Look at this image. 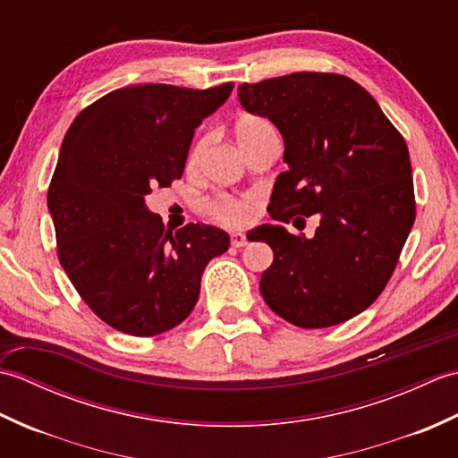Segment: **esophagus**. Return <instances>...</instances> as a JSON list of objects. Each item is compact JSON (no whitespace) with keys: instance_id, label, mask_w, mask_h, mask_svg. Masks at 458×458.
<instances>
[{"instance_id":"esophagus-1","label":"esophagus","mask_w":458,"mask_h":458,"mask_svg":"<svg viewBox=\"0 0 458 458\" xmlns=\"http://www.w3.org/2000/svg\"><path fill=\"white\" fill-rule=\"evenodd\" d=\"M230 244L234 248H244L248 244V238L244 234H240V232H236V234L230 236Z\"/></svg>"}]
</instances>
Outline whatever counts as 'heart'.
Returning <instances> with one entry per match:
<instances>
[{
    "label": "heart",
    "instance_id": "heart-1",
    "mask_svg": "<svg viewBox=\"0 0 458 458\" xmlns=\"http://www.w3.org/2000/svg\"><path fill=\"white\" fill-rule=\"evenodd\" d=\"M274 133H276L274 125L256 114L240 115L234 123V140H236L238 149L244 153V157L261 140H266L267 135H274ZM207 145H208V135H202V138H199L192 143V148L187 155L189 171L197 167L202 151L207 149ZM256 208H258V200L254 197H220V199H214L208 204L210 216L230 228H240L250 224L251 218H254Z\"/></svg>",
    "mask_w": 458,
    "mask_h": 458
}]
</instances>
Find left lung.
Instances as JSON below:
<instances>
[{"instance_id":"1","label":"left lung","mask_w":458,"mask_h":458,"mask_svg":"<svg viewBox=\"0 0 458 458\" xmlns=\"http://www.w3.org/2000/svg\"><path fill=\"white\" fill-rule=\"evenodd\" d=\"M251 114L284 135L269 216L317 214L313 238L264 226L274 250L261 274L267 307L301 328L340 325L368 309L390 281L415 220L403 135L362 86L335 72H293L238 89Z\"/></svg>"}]
</instances>
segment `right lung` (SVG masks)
<instances>
[{
	"instance_id": "1",
	"label": "right lung",
	"mask_w": 458,
	"mask_h": 458,
	"mask_svg": "<svg viewBox=\"0 0 458 458\" xmlns=\"http://www.w3.org/2000/svg\"><path fill=\"white\" fill-rule=\"evenodd\" d=\"M232 89H118L86 106L64 135L47 192L56 256L92 313L120 333L155 336L181 325L204 267L230 246L208 224L165 230L145 194L182 177L194 128Z\"/></svg>"
}]
</instances>
